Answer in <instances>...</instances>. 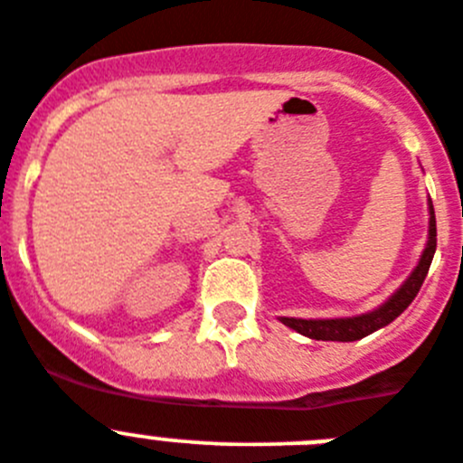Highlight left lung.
<instances>
[{
  "mask_svg": "<svg viewBox=\"0 0 463 463\" xmlns=\"http://www.w3.org/2000/svg\"><path fill=\"white\" fill-rule=\"evenodd\" d=\"M436 251V217L434 205L430 201V240H427L425 251H422L420 262L413 269V274L404 280L400 290L391 297L383 306L377 310L358 317H340V319H297V317H280L285 326L295 329L297 334L308 335L313 340H338V343H352V340H361L370 335L373 331L382 329L386 324H391L397 315H402L409 308L413 299H416L418 290H420L422 280H425L427 271H430L431 258Z\"/></svg>",
  "mask_w": 463,
  "mask_h": 463,
  "instance_id": "obj_1",
  "label": "left lung"
}]
</instances>
